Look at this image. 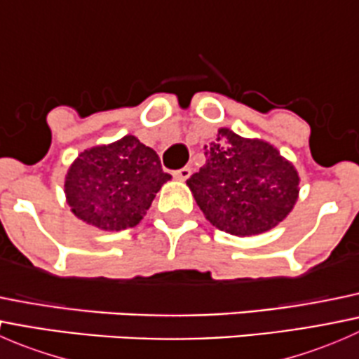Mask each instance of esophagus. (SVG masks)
Listing matches in <instances>:
<instances>
[{
    "instance_id": "1",
    "label": "esophagus",
    "mask_w": 359,
    "mask_h": 359,
    "mask_svg": "<svg viewBox=\"0 0 359 359\" xmlns=\"http://www.w3.org/2000/svg\"><path fill=\"white\" fill-rule=\"evenodd\" d=\"M173 177H175L177 180H187L191 177V168H187V166H184V168H180V170H177L175 173H173Z\"/></svg>"
}]
</instances>
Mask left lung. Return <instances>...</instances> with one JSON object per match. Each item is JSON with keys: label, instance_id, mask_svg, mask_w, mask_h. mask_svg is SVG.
Here are the masks:
<instances>
[{"label": "left lung", "instance_id": "left-lung-1", "mask_svg": "<svg viewBox=\"0 0 359 359\" xmlns=\"http://www.w3.org/2000/svg\"><path fill=\"white\" fill-rule=\"evenodd\" d=\"M205 156L187 186L217 229L240 238L262 234L287 219L299 200V172L266 140L219 128Z\"/></svg>", "mask_w": 359, "mask_h": 359}]
</instances>
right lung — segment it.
Masks as SVG:
<instances>
[{
  "mask_svg": "<svg viewBox=\"0 0 359 359\" xmlns=\"http://www.w3.org/2000/svg\"><path fill=\"white\" fill-rule=\"evenodd\" d=\"M172 175L135 135L88 147L71 163L64 193L71 212L100 231L137 226Z\"/></svg>",
  "mask_w": 359,
  "mask_h": 359,
  "instance_id": "right-lung-1",
  "label": "right lung"
}]
</instances>
